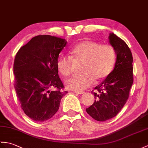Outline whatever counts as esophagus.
Listing matches in <instances>:
<instances>
[{
    "instance_id": "34e87169",
    "label": "esophagus",
    "mask_w": 148,
    "mask_h": 148,
    "mask_svg": "<svg viewBox=\"0 0 148 148\" xmlns=\"http://www.w3.org/2000/svg\"><path fill=\"white\" fill-rule=\"evenodd\" d=\"M74 92H75V93L77 94H79V95H81V94H83L84 93V91H75Z\"/></svg>"
}]
</instances>
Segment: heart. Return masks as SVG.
Masks as SVG:
<instances>
[{
  "label": "heart",
  "instance_id": "obj_1",
  "mask_svg": "<svg viewBox=\"0 0 148 148\" xmlns=\"http://www.w3.org/2000/svg\"><path fill=\"white\" fill-rule=\"evenodd\" d=\"M71 57L61 56L58 58V72L68 76L72 72L73 60L82 61L81 74L75 75L65 81L67 88L82 91L95 81L104 79L110 74L116 62V52L111 45H101L93 41H83L70 50Z\"/></svg>",
  "mask_w": 148,
  "mask_h": 148
}]
</instances>
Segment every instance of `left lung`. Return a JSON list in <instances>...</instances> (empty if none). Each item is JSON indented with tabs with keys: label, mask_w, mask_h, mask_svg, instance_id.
<instances>
[{
	"label": "left lung",
	"mask_w": 148,
	"mask_h": 148,
	"mask_svg": "<svg viewBox=\"0 0 148 148\" xmlns=\"http://www.w3.org/2000/svg\"><path fill=\"white\" fill-rule=\"evenodd\" d=\"M108 38L116 52L115 67L91 91L96 99L86 109L92 119L100 122L114 117L121 110L133 83V57L129 47L114 33H110Z\"/></svg>",
	"instance_id": "8db88e82"
}]
</instances>
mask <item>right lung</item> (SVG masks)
<instances>
[{"label":"right lung","mask_w":148,"mask_h":148,"mask_svg":"<svg viewBox=\"0 0 148 148\" xmlns=\"http://www.w3.org/2000/svg\"><path fill=\"white\" fill-rule=\"evenodd\" d=\"M64 39L50 35L33 37L16 53L14 88L25 114L36 122L51 119L67 93L58 74L57 62L66 47ZM50 88L56 90L51 91Z\"/></svg>","instance_id":"1"}]
</instances>
